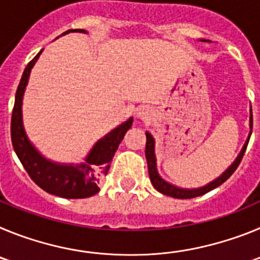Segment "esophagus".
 <instances>
[{"label": "esophagus", "instance_id": "obj_1", "mask_svg": "<svg viewBox=\"0 0 260 260\" xmlns=\"http://www.w3.org/2000/svg\"><path fill=\"white\" fill-rule=\"evenodd\" d=\"M137 117L138 118L143 119V121H147V119L151 118V110L148 109L147 107H142L138 109L137 112Z\"/></svg>", "mask_w": 260, "mask_h": 260}]
</instances>
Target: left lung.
Returning a JSON list of instances; mask_svg holds the SVG:
<instances>
[{
    "mask_svg": "<svg viewBox=\"0 0 260 260\" xmlns=\"http://www.w3.org/2000/svg\"><path fill=\"white\" fill-rule=\"evenodd\" d=\"M201 41H208L211 43L210 40H203L202 39ZM251 130H252V113L251 109H250V133L249 137H247L246 142L243 144L242 150L241 152L238 153V156L236 157L233 162H232L231 167L221 174L219 176L216 180L211 181L210 183L207 185L202 186V187H197V189H183V187H178V186L173 185V183H169L168 181H165L157 172V165H156V155H155V139H153L152 135L150 134L148 132H146V158H147V165H148V174H150V180L152 182L153 187L157 190L158 192H161V194L168 195V197H172V198H177V199H190V198H195V197H201V195L206 194V192L211 191V190L216 189L217 186H220L221 183H224L225 181L228 180L229 177L234 173V171L237 169L238 165H240L241 160L243 157V153L246 151V147L249 144L250 137H251Z\"/></svg>",
    "mask_w": 260,
    "mask_h": 260,
    "instance_id": "8db88e82",
    "label": "left lung"
}]
</instances>
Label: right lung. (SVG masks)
<instances>
[{"mask_svg": "<svg viewBox=\"0 0 260 260\" xmlns=\"http://www.w3.org/2000/svg\"><path fill=\"white\" fill-rule=\"evenodd\" d=\"M69 32L87 34L84 29H69L62 35H66ZM41 52L43 50H40L35 58L24 69L17 93H15V103H14L13 116H11V142H13L14 151L28 176L39 187L61 198H88L100 191V187H99L100 180L104 174L108 173L110 161L119 143L122 142L126 132L132 127L133 117L113 128L102 139H99L92 147V150L88 152L87 157L84 158V161L80 164H62V162H54L44 157L27 137L24 126H23L22 114L23 95L26 91L32 68L35 66Z\"/></svg>", "mask_w": 260, "mask_h": 260, "instance_id": "1", "label": "right lung"}]
</instances>
